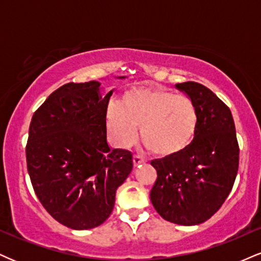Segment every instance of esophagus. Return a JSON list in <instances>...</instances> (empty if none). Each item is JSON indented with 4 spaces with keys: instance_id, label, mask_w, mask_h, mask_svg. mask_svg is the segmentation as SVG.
Segmentation results:
<instances>
[{
    "instance_id": "esophagus-1",
    "label": "esophagus",
    "mask_w": 261,
    "mask_h": 261,
    "mask_svg": "<svg viewBox=\"0 0 261 261\" xmlns=\"http://www.w3.org/2000/svg\"><path fill=\"white\" fill-rule=\"evenodd\" d=\"M133 161H134V166H139L141 164H144V159L141 158L140 155H134Z\"/></svg>"
}]
</instances>
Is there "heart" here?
Returning <instances> with one entry per match:
<instances>
[{
    "mask_svg": "<svg viewBox=\"0 0 261 261\" xmlns=\"http://www.w3.org/2000/svg\"><path fill=\"white\" fill-rule=\"evenodd\" d=\"M198 109L190 98L152 86L136 87L122 96L120 109L108 112V126L119 143L141 140L159 158L178 155L198 131Z\"/></svg>",
    "mask_w": 261,
    "mask_h": 261,
    "instance_id": "heart-1",
    "label": "heart"
}]
</instances>
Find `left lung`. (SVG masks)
<instances>
[{"label": "left lung", "instance_id": "1", "mask_svg": "<svg viewBox=\"0 0 261 261\" xmlns=\"http://www.w3.org/2000/svg\"><path fill=\"white\" fill-rule=\"evenodd\" d=\"M175 87L198 109V131L178 155L150 162L156 170L150 202L166 221L199 225L220 209L233 187L240 162L236 127L230 108L208 87L194 81Z\"/></svg>", "mask_w": 261, "mask_h": 261}]
</instances>
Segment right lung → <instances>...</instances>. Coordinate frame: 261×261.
Instances as JSON below:
<instances>
[{
	"label": "right lung",
	"instance_id": "obj_1",
	"mask_svg": "<svg viewBox=\"0 0 261 261\" xmlns=\"http://www.w3.org/2000/svg\"><path fill=\"white\" fill-rule=\"evenodd\" d=\"M125 76H120L124 79ZM98 81L63 85L34 113L27 143L28 172L49 215L73 230H89L112 214L115 192L134 162L107 142V108Z\"/></svg>",
	"mask_w": 261,
	"mask_h": 261
}]
</instances>
